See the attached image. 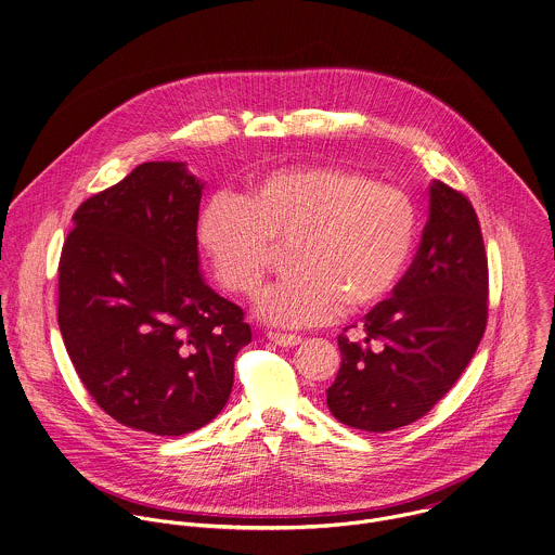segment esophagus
<instances>
[{"mask_svg": "<svg viewBox=\"0 0 555 555\" xmlns=\"http://www.w3.org/2000/svg\"><path fill=\"white\" fill-rule=\"evenodd\" d=\"M267 337H269L275 346H282V348H293V346H299V344H301V335H293V333L269 331Z\"/></svg>", "mask_w": 555, "mask_h": 555, "instance_id": "1", "label": "esophagus"}]
</instances>
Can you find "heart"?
Returning a JSON list of instances; mask_svg holds the SVG:
<instances>
[{
	"label": "heart",
	"mask_w": 555,
	"mask_h": 555,
	"mask_svg": "<svg viewBox=\"0 0 555 555\" xmlns=\"http://www.w3.org/2000/svg\"><path fill=\"white\" fill-rule=\"evenodd\" d=\"M416 209L396 185L339 166L273 170L238 198L203 209L198 238L220 284L254 295L271 267L273 241L299 237L295 278L273 284L256 314L278 326H317L346 310L374 308L396 288L416 241Z\"/></svg>",
	"instance_id": "heart-1"
}]
</instances>
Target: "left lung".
<instances>
[{"label": "left lung", "mask_w": 555, "mask_h": 555, "mask_svg": "<svg viewBox=\"0 0 555 555\" xmlns=\"http://www.w3.org/2000/svg\"><path fill=\"white\" fill-rule=\"evenodd\" d=\"M487 297L489 269L475 207L460 190L434 181L421 245L391 299L363 318V339L337 337L341 367L326 389L331 414L376 434L425 416L475 357Z\"/></svg>", "instance_id": "8db88e82"}]
</instances>
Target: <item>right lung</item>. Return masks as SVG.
<instances>
[{"label": "right lung", "mask_w": 555, "mask_h": 555, "mask_svg": "<svg viewBox=\"0 0 555 555\" xmlns=\"http://www.w3.org/2000/svg\"><path fill=\"white\" fill-rule=\"evenodd\" d=\"M203 183L145 162L89 196L60 258L57 322L80 383L117 423L183 436L227 405L243 310L198 273Z\"/></svg>", "instance_id": "right-lung-1"}]
</instances>
